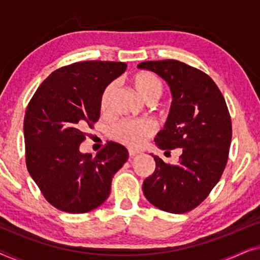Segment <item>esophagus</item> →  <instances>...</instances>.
<instances>
[{
  "label": "esophagus",
  "instance_id": "obj_1",
  "mask_svg": "<svg viewBox=\"0 0 260 260\" xmlns=\"http://www.w3.org/2000/svg\"><path fill=\"white\" fill-rule=\"evenodd\" d=\"M140 154L138 151H135V150H129V157H134V156H136Z\"/></svg>",
  "mask_w": 260,
  "mask_h": 260
}]
</instances>
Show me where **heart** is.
<instances>
[{"label":"heart","mask_w":260,"mask_h":260,"mask_svg":"<svg viewBox=\"0 0 260 260\" xmlns=\"http://www.w3.org/2000/svg\"><path fill=\"white\" fill-rule=\"evenodd\" d=\"M131 84L140 97L149 104H152L163 93V83L156 74L147 71H142L131 78ZM116 91V83L112 81L103 91L101 97V108L103 111H108L111 105L113 94ZM155 133V127L149 120L123 119L111 129V137L118 143L126 147L140 148L147 138Z\"/></svg>","instance_id":"heart-1"}]
</instances>
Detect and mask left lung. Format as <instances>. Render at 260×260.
<instances>
[{"instance_id": "8db88e82", "label": "left lung", "mask_w": 260, "mask_h": 260, "mask_svg": "<svg viewBox=\"0 0 260 260\" xmlns=\"http://www.w3.org/2000/svg\"><path fill=\"white\" fill-rule=\"evenodd\" d=\"M137 67L158 74L172 91V106L156 145L166 152L182 151L177 165L151 155L156 168L144 180V197L165 212H189L219 182L229 159L232 122L225 98L211 77L177 60L144 61Z\"/></svg>"}]
</instances>
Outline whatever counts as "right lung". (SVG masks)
I'll return each instance as SVG.
<instances>
[{
    "label": "right lung",
    "mask_w": 260,
    "mask_h": 260,
    "mask_svg": "<svg viewBox=\"0 0 260 260\" xmlns=\"http://www.w3.org/2000/svg\"><path fill=\"white\" fill-rule=\"evenodd\" d=\"M126 70L116 61H80L52 72L27 106L23 122L26 165L46 200L81 214L109 198L112 177L126 162L116 142L95 156L79 150L85 129L99 119L104 88Z\"/></svg>",
    "instance_id": "right-lung-1"
}]
</instances>
